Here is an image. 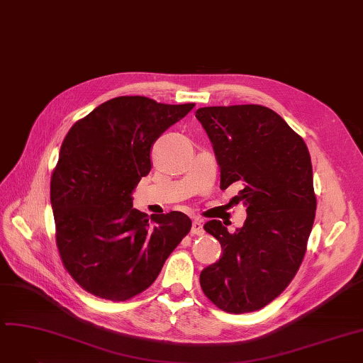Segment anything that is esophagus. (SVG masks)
Masks as SVG:
<instances>
[{
    "mask_svg": "<svg viewBox=\"0 0 363 363\" xmlns=\"http://www.w3.org/2000/svg\"><path fill=\"white\" fill-rule=\"evenodd\" d=\"M192 233H194V235H196V236L203 235V228H202V223H201V220H198V218H195V220H194V223H192Z\"/></svg>",
    "mask_w": 363,
    "mask_h": 363,
    "instance_id": "34e87169",
    "label": "esophagus"
}]
</instances>
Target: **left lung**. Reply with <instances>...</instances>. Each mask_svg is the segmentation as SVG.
<instances>
[{
	"instance_id": "8db88e82",
	"label": "left lung",
	"mask_w": 363,
	"mask_h": 363,
	"mask_svg": "<svg viewBox=\"0 0 363 363\" xmlns=\"http://www.w3.org/2000/svg\"><path fill=\"white\" fill-rule=\"evenodd\" d=\"M195 115L213 143L220 189L240 184L235 199L248 214L235 233L218 220L203 224L223 255L201 272V288L223 312H255L289 285L304 258L316 213L310 153L266 106H208Z\"/></svg>"
}]
</instances>
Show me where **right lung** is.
<instances>
[{
    "label": "right lung",
    "mask_w": 363,
    "mask_h": 363,
    "mask_svg": "<svg viewBox=\"0 0 363 363\" xmlns=\"http://www.w3.org/2000/svg\"><path fill=\"white\" fill-rule=\"evenodd\" d=\"M195 106L143 96L101 103L67 131L50 198L62 263L90 294L125 301L149 288L191 232L180 211L150 216L133 208L131 192L150 171V147Z\"/></svg>",
    "instance_id": "1"
}]
</instances>
